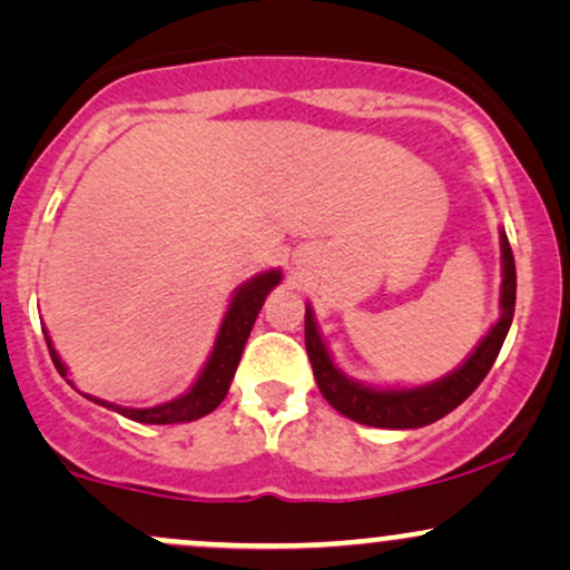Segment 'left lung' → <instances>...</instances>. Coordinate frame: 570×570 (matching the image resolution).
Here are the masks:
<instances>
[{"label": "left lung", "instance_id": "left-lung-1", "mask_svg": "<svg viewBox=\"0 0 570 570\" xmlns=\"http://www.w3.org/2000/svg\"><path fill=\"white\" fill-rule=\"evenodd\" d=\"M501 318L490 326V332L476 345L472 356L461 367L444 375L442 381L417 389H370L335 367L330 351H326L322 335H318L316 318L311 307H305V348L311 358L313 375H316L318 391L326 402L337 412H343L351 421L364 423L375 429H421L429 423L453 412L458 404L466 402L474 394V389L485 381V375L493 367L499 356L503 340H507L509 326L514 316L517 299V273H514V254L509 246L507 233L501 230Z\"/></svg>", "mask_w": 570, "mask_h": 570}]
</instances>
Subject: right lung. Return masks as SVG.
Wrapping results in <instances>:
<instances>
[{
	"instance_id": "1",
	"label": "right lung",
	"mask_w": 570,
	"mask_h": 570,
	"mask_svg": "<svg viewBox=\"0 0 570 570\" xmlns=\"http://www.w3.org/2000/svg\"><path fill=\"white\" fill-rule=\"evenodd\" d=\"M281 281V271H265L259 276H254L252 281H246L244 286H238V292L233 294V303L227 307L225 318H222L217 343H214L212 356H208L206 367L198 375L193 389L187 391L185 396L174 399V402L158 404V407H144V410H134V407H120V404H107L101 399H94V402L104 404V407L120 412V415L130 417L136 423H158V426H166V423H187V421H198V417L208 415L212 410H217L222 404V399L227 396L230 391V381L238 370L240 353H244V345L248 340V332H252L254 322H257V313L263 311L265 297L271 294L273 286H278ZM48 340L50 348V358H53L56 370L67 377V367L58 358V353L53 348V343Z\"/></svg>"
}]
</instances>
